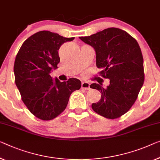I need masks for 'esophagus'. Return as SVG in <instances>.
<instances>
[{
	"label": "esophagus",
	"instance_id": "1",
	"mask_svg": "<svg viewBox=\"0 0 160 160\" xmlns=\"http://www.w3.org/2000/svg\"><path fill=\"white\" fill-rule=\"evenodd\" d=\"M81 88L85 90H89L90 89V84L88 82H82L81 83Z\"/></svg>",
	"mask_w": 160,
	"mask_h": 160
}]
</instances>
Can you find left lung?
<instances>
[{"label":"left lung","mask_w":160,"mask_h":160,"mask_svg":"<svg viewBox=\"0 0 160 160\" xmlns=\"http://www.w3.org/2000/svg\"><path fill=\"white\" fill-rule=\"evenodd\" d=\"M79 38L95 49L100 74L110 80L106 88L90 85L101 94L92 108L105 118L120 117L132 108L144 84V59L139 44L125 31L113 27Z\"/></svg>","instance_id":"1"}]
</instances>
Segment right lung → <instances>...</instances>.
Returning <instances> with one entry per match:
<instances>
[{
    "instance_id": "1",
    "label": "right lung",
    "mask_w": 160,
    "mask_h": 160,
    "mask_svg": "<svg viewBox=\"0 0 160 160\" xmlns=\"http://www.w3.org/2000/svg\"><path fill=\"white\" fill-rule=\"evenodd\" d=\"M74 39L41 31L23 43L16 57L13 71L21 99L31 113L42 120L59 116L66 108L71 93L81 87L77 78L60 82L50 76L60 61L61 45Z\"/></svg>"
}]
</instances>
